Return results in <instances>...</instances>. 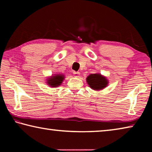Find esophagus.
<instances>
[{
  "label": "esophagus",
  "instance_id": "esophagus-1",
  "mask_svg": "<svg viewBox=\"0 0 152 152\" xmlns=\"http://www.w3.org/2000/svg\"><path fill=\"white\" fill-rule=\"evenodd\" d=\"M73 75L74 77H77V78H78V77H79L80 76V73L76 72H73Z\"/></svg>",
  "mask_w": 152,
  "mask_h": 152
}]
</instances>
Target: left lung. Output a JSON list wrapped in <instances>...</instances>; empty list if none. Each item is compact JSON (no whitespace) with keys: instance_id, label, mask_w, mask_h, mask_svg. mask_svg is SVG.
Segmentation results:
<instances>
[{"instance_id":"8db88e82","label":"left lung","mask_w":152,"mask_h":152,"mask_svg":"<svg viewBox=\"0 0 152 152\" xmlns=\"http://www.w3.org/2000/svg\"><path fill=\"white\" fill-rule=\"evenodd\" d=\"M86 82L89 87H91L94 91H97L104 89L109 84L107 77L102 76L100 73L90 74L89 76H87Z\"/></svg>"}]
</instances>
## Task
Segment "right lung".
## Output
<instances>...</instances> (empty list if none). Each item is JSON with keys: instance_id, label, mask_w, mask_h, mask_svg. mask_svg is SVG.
<instances>
[{"instance_id": "add662e5", "label": "right lung", "mask_w": 152, "mask_h": 152, "mask_svg": "<svg viewBox=\"0 0 152 152\" xmlns=\"http://www.w3.org/2000/svg\"><path fill=\"white\" fill-rule=\"evenodd\" d=\"M64 78H65V76L64 74H54L52 76H48L45 82L51 88H56L61 85Z\"/></svg>"}]
</instances>
